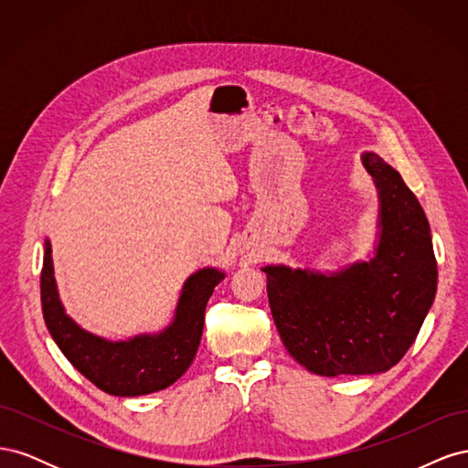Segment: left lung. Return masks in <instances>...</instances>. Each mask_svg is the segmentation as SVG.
<instances>
[{
  "label": "left lung",
  "instance_id": "1",
  "mask_svg": "<svg viewBox=\"0 0 468 468\" xmlns=\"http://www.w3.org/2000/svg\"><path fill=\"white\" fill-rule=\"evenodd\" d=\"M361 160L380 201L373 258L328 275L263 267L282 344L320 377L388 371L414 344L437 291L430 222L416 195L377 154Z\"/></svg>",
  "mask_w": 468,
  "mask_h": 468
}]
</instances>
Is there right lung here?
<instances>
[{
    "label": "right lung",
    "instance_id": "add662e5",
    "mask_svg": "<svg viewBox=\"0 0 468 468\" xmlns=\"http://www.w3.org/2000/svg\"><path fill=\"white\" fill-rule=\"evenodd\" d=\"M222 279L218 269H199L183 285L174 322L164 332L109 342L81 330L64 313L47 239L40 271L42 316L66 359L97 388L112 396L150 394L174 385L189 369L201 344L207 303Z\"/></svg>",
    "mask_w": 468,
    "mask_h": 468
}]
</instances>
